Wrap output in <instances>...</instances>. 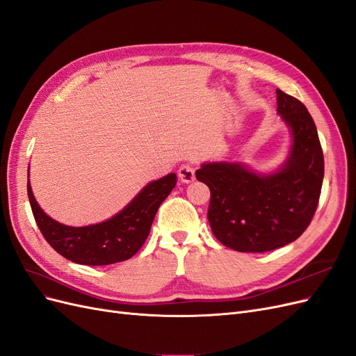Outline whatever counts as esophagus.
<instances>
[{
    "label": "esophagus",
    "instance_id": "esophagus-1",
    "mask_svg": "<svg viewBox=\"0 0 356 356\" xmlns=\"http://www.w3.org/2000/svg\"><path fill=\"white\" fill-rule=\"evenodd\" d=\"M195 170L196 168L193 165H182L179 166L178 169V177L182 182H191L193 179H195Z\"/></svg>",
    "mask_w": 356,
    "mask_h": 356
}]
</instances>
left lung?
I'll return each mask as SVG.
<instances>
[{
    "instance_id": "8db88e82",
    "label": "left lung",
    "mask_w": 356,
    "mask_h": 356,
    "mask_svg": "<svg viewBox=\"0 0 356 356\" xmlns=\"http://www.w3.org/2000/svg\"><path fill=\"white\" fill-rule=\"evenodd\" d=\"M277 113L293 145L275 174L241 163H204L196 178L211 190L208 220L215 238L239 252H267L300 238L319 203L324 154L314 118L294 96L276 90Z\"/></svg>"
}]
</instances>
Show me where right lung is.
I'll return each instance as SVG.
<instances>
[{"instance_id": "add662e5", "label": "right lung", "mask_w": 356, "mask_h": 356, "mask_svg": "<svg viewBox=\"0 0 356 356\" xmlns=\"http://www.w3.org/2000/svg\"><path fill=\"white\" fill-rule=\"evenodd\" d=\"M177 186L169 174L149 182L113 218L86 227L63 225L42 211L28 182V197L40 232L49 245L67 260L84 266H106L134 257L147 241L156 212Z\"/></svg>"}]
</instances>
